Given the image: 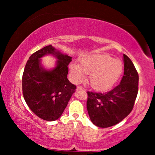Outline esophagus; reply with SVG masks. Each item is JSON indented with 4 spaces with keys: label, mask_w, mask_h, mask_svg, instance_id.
Instances as JSON below:
<instances>
[{
    "label": "esophagus",
    "mask_w": 155,
    "mask_h": 155,
    "mask_svg": "<svg viewBox=\"0 0 155 155\" xmlns=\"http://www.w3.org/2000/svg\"><path fill=\"white\" fill-rule=\"evenodd\" d=\"M77 90H84V89L82 87H81V86H78L77 87Z\"/></svg>",
    "instance_id": "esophagus-1"
}]
</instances>
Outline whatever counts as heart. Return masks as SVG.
Masks as SVG:
<instances>
[{
	"instance_id": "1",
	"label": "heart",
	"mask_w": 155,
	"mask_h": 155,
	"mask_svg": "<svg viewBox=\"0 0 155 155\" xmlns=\"http://www.w3.org/2000/svg\"><path fill=\"white\" fill-rule=\"evenodd\" d=\"M69 69L72 80L75 82H82L85 74H90V85L96 90L107 91L120 78L124 65L121 61L113 59L108 54H97L81 58L80 65L71 63Z\"/></svg>"
}]
</instances>
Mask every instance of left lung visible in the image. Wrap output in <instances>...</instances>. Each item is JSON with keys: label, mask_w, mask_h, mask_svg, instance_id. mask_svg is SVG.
<instances>
[{"label": "left lung", "mask_w": 155, "mask_h": 155, "mask_svg": "<svg viewBox=\"0 0 155 155\" xmlns=\"http://www.w3.org/2000/svg\"><path fill=\"white\" fill-rule=\"evenodd\" d=\"M124 73L120 84L105 93L87 92V109L90 120L99 128H109L124 119L133 110L138 92V73L124 54Z\"/></svg>", "instance_id": "left-lung-1"}]
</instances>
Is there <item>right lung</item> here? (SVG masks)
Segmentation results:
<instances>
[{
	"label": "right lung",
	"mask_w": 155,
	"mask_h": 155,
	"mask_svg": "<svg viewBox=\"0 0 155 155\" xmlns=\"http://www.w3.org/2000/svg\"><path fill=\"white\" fill-rule=\"evenodd\" d=\"M47 54L57 58L51 70L44 69L40 58ZM72 57L63 54L51 45L46 46L29 58L22 75V93L27 104L38 117L54 121L61 117L75 92L76 86L68 80V65Z\"/></svg>",
	"instance_id": "right-lung-1"
}]
</instances>
